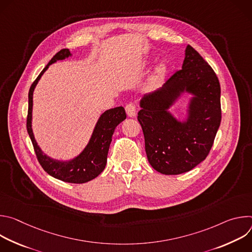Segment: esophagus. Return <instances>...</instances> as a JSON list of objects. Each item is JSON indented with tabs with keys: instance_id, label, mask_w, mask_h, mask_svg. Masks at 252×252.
Segmentation results:
<instances>
[{
	"instance_id": "esophagus-1",
	"label": "esophagus",
	"mask_w": 252,
	"mask_h": 252,
	"mask_svg": "<svg viewBox=\"0 0 252 252\" xmlns=\"http://www.w3.org/2000/svg\"><path fill=\"white\" fill-rule=\"evenodd\" d=\"M126 112L129 118H133L136 115V105L134 103H127L126 105Z\"/></svg>"
}]
</instances>
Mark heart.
Wrapping results in <instances>:
<instances>
[{
	"instance_id": "heart-1",
	"label": "heart",
	"mask_w": 252,
	"mask_h": 252,
	"mask_svg": "<svg viewBox=\"0 0 252 252\" xmlns=\"http://www.w3.org/2000/svg\"><path fill=\"white\" fill-rule=\"evenodd\" d=\"M166 69H167L166 64L163 63H161L156 66V68L154 69L153 74L150 78V81H149V84L151 87H157L158 85H159L162 82V80L164 79L165 74H166Z\"/></svg>"
}]
</instances>
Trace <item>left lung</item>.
<instances>
[{"label":"left lung","mask_w":252,"mask_h":252,"mask_svg":"<svg viewBox=\"0 0 252 252\" xmlns=\"http://www.w3.org/2000/svg\"><path fill=\"white\" fill-rule=\"evenodd\" d=\"M182 69L158 90L139 100L148 160L162 174H181L205 159L221 121L220 85L211 66L189 45ZM184 93L191 94L186 119L176 118L170 107Z\"/></svg>","instance_id":"left-lung-1"}]
</instances>
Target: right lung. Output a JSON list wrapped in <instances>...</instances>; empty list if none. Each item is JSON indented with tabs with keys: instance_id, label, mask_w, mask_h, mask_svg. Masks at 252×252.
<instances>
[{
	"instance_id": "right-lung-1",
	"label": "right lung",
	"mask_w": 252,
	"mask_h": 252,
	"mask_svg": "<svg viewBox=\"0 0 252 252\" xmlns=\"http://www.w3.org/2000/svg\"><path fill=\"white\" fill-rule=\"evenodd\" d=\"M71 57L68 49H63L57 53L41 74L32 84L29 91V110L27 118V129L32 142L33 150L37 155L38 160L42 167L55 178L69 184H85L95 178L105 167L107 153L112 142V136L119 124L126 120V115L123 106L114 107L102 113L93 130L91 138L85 149L75 158L67 160H60L47 156L39 147L34 138L32 120V94L34 88L45 71L52 63L58 61H63Z\"/></svg>"
}]
</instances>
